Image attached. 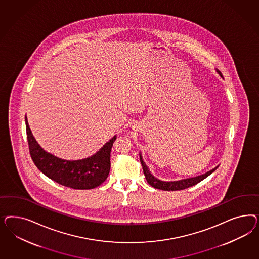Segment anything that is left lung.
<instances>
[{
    "label": "left lung",
    "instance_id": "1",
    "mask_svg": "<svg viewBox=\"0 0 259 259\" xmlns=\"http://www.w3.org/2000/svg\"><path fill=\"white\" fill-rule=\"evenodd\" d=\"M219 74L222 77V74L219 71ZM140 158H141V165H142V169H143V172L145 176V179L147 182L149 183L150 185L154 188L159 189V190H163V191H181V190H184V189L192 187L194 185H196L197 183H199L200 181H203L204 179H206L208 176H210L212 172H214L217 170L218 167H215L214 169H212L211 171L198 176L196 178H192V179H187V180H182V181H161L159 180L156 179L154 176H152V174L149 172L147 166L143 162L142 157L140 155Z\"/></svg>",
    "mask_w": 259,
    "mask_h": 259
}]
</instances>
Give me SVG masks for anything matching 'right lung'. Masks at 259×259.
<instances>
[{
    "label": "right lung",
    "instance_id": "obj_1",
    "mask_svg": "<svg viewBox=\"0 0 259 259\" xmlns=\"http://www.w3.org/2000/svg\"><path fill=\"white\" fill-rule=\"evenodd\" d=\"M26 137L34 164L47 178L57 183L77 190H88L100 186L110 172V154L116 136L103 145L92 157L80 160H64L42 149L34 139L25 117Z\"/></svg>",
    "mask_w": 259,
    "mask_h": 259
}]
</instances>
